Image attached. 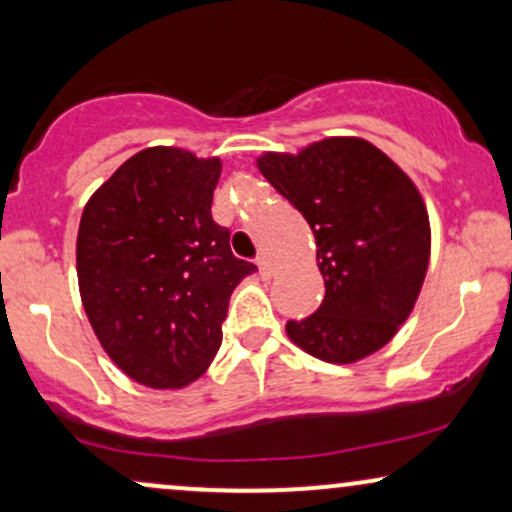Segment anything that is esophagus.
<instances>
[{"label": "esophagus", "mask_w": 512, "mask_h": 512, "mask_svg": "<svg viewBox=\"0 0 512 512\" xmlns=\"http://www.w3.org/2000/svg\"><path fill=\"white\" fill-rule=\"evenodd\" d=\"M257 267H260V274L262 276H272L274 274V264H272V260H269L267 255L257 257Z\"/></svg>", "instance_id": "esophagus-1"}]
</instances>
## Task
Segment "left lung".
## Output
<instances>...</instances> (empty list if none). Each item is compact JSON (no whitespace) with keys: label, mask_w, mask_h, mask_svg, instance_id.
<instances>
[{"label":"left lung","mask_w":512,"mask_h":512,"mask_svg":"<svg viewBox=\"0 0 512 512\" xmlns=\"http://www.w3.org/2000/svg\"><path fill=\"white\" fill-rule=\"evenodd\" d=\"M260 173L308 221L325 298L286 334L305 354L356 363L407 322L424 286L431 223L419 187L361 137H327L298 154L267 151Z\"/></svg>","instance_id":"left-lung-1"}]
</instances>
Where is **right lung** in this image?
Returning a JSON list of instances; mask_svg holds the SVG:
<instances>
[{"label":"right lung","instance_id":"1","mask_svg":"<svg viewBox=\"0 0 512 512\" xmlns=\"http://www.w3.org/2000/svg\"><path fill=\"white\" fill-rule=\"evenodd\" d=\"M221 158L149 146L93 192L76 236L81 303L98 342L154 390L195 383L221 346L231 293L252 262L211 219Z\"/></svg>","mask_w":512,"mask_h":512}]
</instances>
